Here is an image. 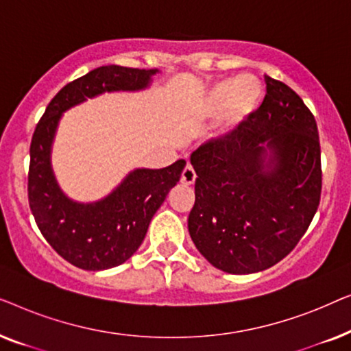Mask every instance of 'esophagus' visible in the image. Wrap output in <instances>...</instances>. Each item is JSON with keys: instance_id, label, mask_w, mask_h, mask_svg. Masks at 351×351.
<instances>
[{"instance_id": "esophagus-1", "label": "esophagus", "mask_w": 351, "mask_h": 351, "mask_svg": "<svg viewBox=\"0 0 351 351\" xmlns=\"http://www.w3.org/2000/svg\"><path fill=\"white\" fill-rule=\"evenodd\" d=\"M196 180V172L193 169V166L191 165H186L184 172H182V177H180V182L184 185H193Z\"/></svg>"}]
</instances>
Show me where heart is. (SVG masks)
<instances>
[{
	"instance_id": "obj_1",
	"label": "heart",
	"mask_w": 351,
	"mask_h": 351,
	"mask_svg": "<svg viewBox=\"0 0 351 351\" xmlns=\"http://www.w3.org/2000/svg\"><path fill=\"white\" fill-rule=\"evenodd\" d=\"M262 102V83L254 75L243 73L210 84L201 100L199 112L203 118H213L220 112L219 132L228 134L249 121Z\"/></svg>"
}]
</instances>
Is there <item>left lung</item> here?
<instances>
[{"instance_id": "obj_1", "label": "left lung", "mask_w": 351, "mask_h": 351, "mask_svg": "<svg viewBox=\"0 0 351 351\" xmlns=\"http://www.w3.org/2000/svg\"><path fill=\"white\" fill-rule=\"evenodd\" d=\"M237 131L191 153L196 172L189 232L219 270L249 275L282 261L304 237L321 198L315 117L282 81Z\"/></svg>"}]
</instances>
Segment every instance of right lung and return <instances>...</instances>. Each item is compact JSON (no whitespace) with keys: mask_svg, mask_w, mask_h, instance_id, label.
<instances>
[{"mask_svg":"<svg viewBox=\"0 0 351 351\" xmlns=\"http://www.w3.org/2000/svg\"><path fill=\"white\" fill-rule=\"evenodd\" d=\"M158 70L99 66L64 86L46 107L30 143L28 203L52 249L83 270H107L128 261L169 190L180 180L185 160L162 169H134L104 199L76 203L65 196L51 167V147L62 113L86 99L113 90H141Z\"/></svg>","mask_w":351,"mask_h":351,"instance_id":"1","label":"right lung"}]
</instances>
